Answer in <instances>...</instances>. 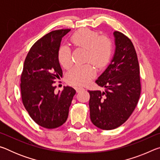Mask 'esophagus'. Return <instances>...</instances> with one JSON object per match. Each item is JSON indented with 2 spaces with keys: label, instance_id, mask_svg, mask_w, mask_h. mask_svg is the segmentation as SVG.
I'll list each match as a JSON object with an SVG mask.
<instances>
[{
  "label": "esophagus",
  "instance_id": "esophagus-1",
  "mask_svg": "<svg viewBox=\"0 0 160 160\" xmlns=\"http://www.w3.org/2000/svg\"><path fill=\"white\" fill-rule=\"evenodd\" d=\"M84 90V88H82V87H78V88H77V92H80V91H81V90Z\"/></svg>",
  "mask_w": 160,
  "mask_h": 160
}]
</instances>
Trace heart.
<instances>
[{"label": "heart", "mask_w": 160, "mask_h": 160, "mask_svg": "<svg viewBox=\"0 0 160 160\" xmlns=\"http://www.w3.org/2000/svg\"><path fill=\"white\" fill-rule=\"evenodd\" d=\"M70 40L75 47L87 49V60L92 61L97 67L104 66L109 61L112 53V42L108 37L99 36L97 32L90 29H82L75 32ZM58 57L65 68H68L72 64L71 51L66 46L59 48ZM96 72L92 65H78L70 70L67 78L70 82L83 85L90 82Z\"/></svg>", "instance_id": "1"}]
</instances>
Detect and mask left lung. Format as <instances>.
<instances>
[{
	"label": "left lung",
	"mask_w": 160,
	"mask_h": 160,
	"mask_svg": "<svg viewBox=\"0 0 160 160\" xmlns=\"http://www.w3.org/2000/svg\"><path fill=\"white\" fill-rule=\"evenodd\" d=\"M115 52L95 82L104 91L89 90L90 119L102 130L118 128L128 120L140 98L141 85L136 51L128 37L113 32Z\"/></svg>",
	"instance_id": "8db88e82"
}]
</instances>
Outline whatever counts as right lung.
<instances>
[{"label": "right lung", "instance_id": "right-lung-1", "mask_svg": "<svg viewBox=\"0 0 160 160\" xmlns=\"http://www.w3.org/2000/svg\"><path fill=\"white\" fill-rule=\"evenodd\" d=\"M70 29L52 31L38 40L27 55L21 75L23 105L35 123L46 128L61 126L68 116L76 91L64 87L56 93L54 82L63 76L58 57L61 39Z\"/></svg>", "mask_w": 160, "mask_h": 160}]
</instances>
